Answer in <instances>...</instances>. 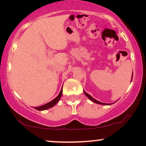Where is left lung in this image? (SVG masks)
<instances>
[{"label":"left lung","instance_id":"8db88e82","mask_svg":"<svg viewBox=\"0 0 146 146\" xmlns=\"http://www.w3.org/2000/svg\"><path fill=\"white\" fill-rule=\"evenodd\" d=\"M132 75H133V73H132ZM132 80H131V82H132ZM84 94H85V95H86V96L87 97V98H88V99H90V100H91L92 102H95V103H96V104H102V105H110V104H106V103H102V102H99V101H98V100H95L94 98H92L91 96H90V95H88V93H86V92L84 91Z\"/></svg>","mask_w":146,"mask_h":146}]
</instances>
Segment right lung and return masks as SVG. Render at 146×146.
Listing matches in <instances>:
<instances>
[{"mask_svg":"<svg viewBox=\"0 0 146 146\" xmlns=\"http://www.w3.org/2000/svg\"><path fill=\"white\" fill-rule=\"evenodd\" d=\"M62 95V88L61 90H60L59 95H58V96H57L56 98L54 99V100H53L51 102H48V103L46 104L41 106L34 107V108H35V109L38 110H44L48 109V108H51V107L54 106L56 105L57 103H58V102L59 101L60 98H61Z\"/></svg>","mask_w":146,"mask_h":146,"instance_id":"obj_1","label":"right lung"}]
</instances>
